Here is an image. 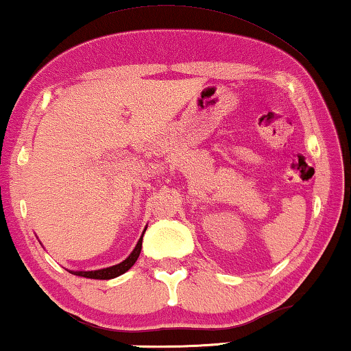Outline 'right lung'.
I'll use <instances>...</instances> for the list:
<instances>
[{
	"mask_svg": "<svg viewBox=\"0 0 351 351\" xmlns=\"http://www.w3.org/2000/svg\"><path fill=\"white\" fill-rule=\"evenodd\" d=\"M145 232H146V229L143 230V234L140 237V240H138L135 250H133L130 256H128L125 261H122L121 264L112 265V267L100 269V270H87V272L86 270H70V274H75L77 276H84V278H93V280H111L122 274H125L127 270L136 263L138 256H140V253H141V243H143V235H145Z\"/></svg>",
	"mask_w": 351,
	"mask_h": 351,
	"instance_id": "1",
	"label": "right lung"
}]
</instances>
